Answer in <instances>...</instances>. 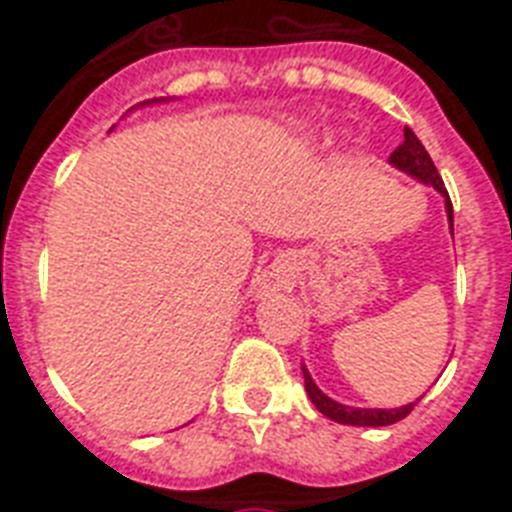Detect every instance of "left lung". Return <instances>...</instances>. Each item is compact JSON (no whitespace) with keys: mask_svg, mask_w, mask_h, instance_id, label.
<instances>
[{"mask_svg":"<svg viewBox=\"0 0 512 512\" xmlns=\"http://www.w3.org/2000/svg\"><path fill=\"white\" fill-rule=\"evenodd\" d=\"M390 164L396 167V170L406 172V175L417 177L420 183L433 185L441 196H444L446 204V215H449V231L454 233V212H452V201H449V193L444 188V180L438 175L436 164L430 159V154L425 151V146L420 143V138L414 135L409 127L404 130V143L390 154ZM303 377H305V390H308V396L316 404L324 417L329 420L340 422V425H358V428H385V425H393V422L404 420L406 414L412 412L414 404L398 406V409H356V406H345L337 404L335 398H329L327 393H321L319 385L313 382V377L308 374V369L303 366Z\"/></svg>","mask_w":512,"mask_h":512,"instance_id":"obj_1","label":"left lung"}]
</instances>
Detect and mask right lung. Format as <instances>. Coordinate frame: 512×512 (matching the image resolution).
I'll use <instances>...</instances> for the list:
<instances>
[{
	"label": "right lung",
	"instance_id": "obj_1",
	"mask_svg": "<svg viewBox=\"0 0 512 512\" xmlns=\"http://www.w3.org/2000/svg\"><path fill=\"white\" fill-rule=\"evenodd\" d=\"M164 100V98H162ZM148 103H156V100H148ZM143 106H146V103H143Z\"/></svg>",
	"mask_w": 512,
	"mask_h": 512
}]
</instances>
